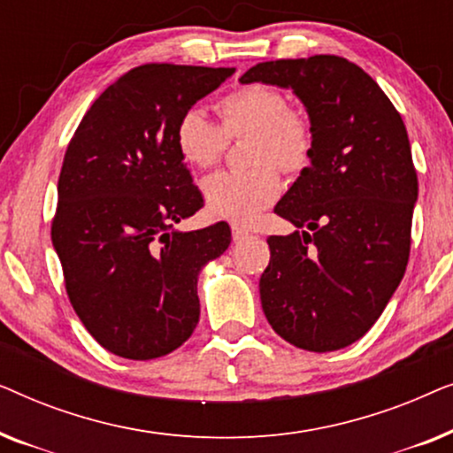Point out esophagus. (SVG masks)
I'll return each instance as SVG.
<instances>
[{
	"mask_svg": "<svg viewBox=\"0 0 453 453\" xmlns=\"http://www.w3.org/2000/svg\"><path fill=\"white\" fill-rule=\"evenodd\" d=\"M231 233H233V241H234V243H239V241H243V239L250 237V231H245V228H241V226H237V225H234V226L231 228Z\"/></svg>",
	"mask_w": 453,
	"mask_h": 453,
	"instance_id": "34e87169",
	"label": "esophagus"
}]
</instances>
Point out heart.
I'll use <instances>...</instances> for the list:
<instances>
[{
  "label": "heart",
  "instance_id": "1",
  "mask_svg": "<svg viewBox=\"0 0 453 453\" xmlns=\"http://www.w3.org/2000/svg\"><path fill=\"white\" fill-rule=\"evenodd\" d=\"M220 127L200 109H188L175 126V146L194 169H210L226 150L228 140L250 138L245 173H216L202 185L208 212L233 225H251L282 191L278 165L287 175L311 163L315 134L305 111L290 107L276 86L251 82L216 103Z\"/></svg>",
  "mask_w": 453,
  "mask_h": 453
}]
</instances>
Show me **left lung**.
I'll use <instances>...</instances> for the list:
<instances>
[{"instance_id":"1","label":"left lung","mask_w":453,"mask_h":453,"mask_svg":"<svg viewBox=\"0 0 453 453\" xmlns=\"http://www.w3.org/2000/svg\"><path fill=\"white\" fill-rule=\"evenodd\" d=\"M239 82L293 90L315 134L311 163L274 208L299 231L268 239L264 313L296 349H344L406 272L418 197L406 126L375 80L338 55L264 61Z\"/></svg>"}]
</instances>
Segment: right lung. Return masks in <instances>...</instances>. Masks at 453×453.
<instances>
[{
    "label": "right lung",
    "instance_id": "1",
    "mask_svg": "<svg viewBox=\"0 0 453 453\" xmlns=\"http://www.w3.org/2000/svg\"><path fill=\"white\" fill-rule=\"evenodd\" d=\"M233 73L134 67L92 103L67 146L53 247L73 311L117 357L169 355L200 319L197 276L226 251L231 228H175L203 203L175 146V126Z\"/></svg>",
    "mask_w": 453,
    "mask_h": 453
}]
</instances>
